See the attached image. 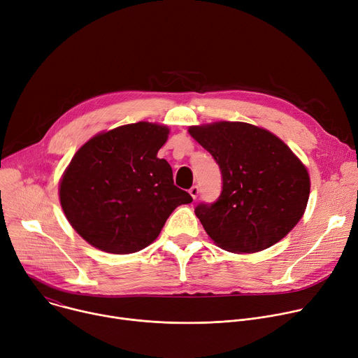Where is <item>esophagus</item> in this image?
Segmentation results:
<instances>
[{
  "mask_svg": "<svg viewBox=\"0 0 358 358\" xmlns=\"http://www.w3.org/2000/svg\"><path fill=\"white\" fill-rule=\"evenodd\" d=\"M189 194H190V196L194 198V199H196L198 198V195H199V187L195 185V186H192L190 189H189Z\"/></svg>",
  "mask_w": 358,
  "mask_h": 358,
  "instance_id": "34e87169",
  "label": "esophagus"
}]
</instances>
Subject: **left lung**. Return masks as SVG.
<instances>
[{"instance_id": "1", "label": "left lung", "mask_w": 358, "mask_h": 358, "mask_svg": "<svg viewBox=\"0 0 358 358\" xmlns=\"http://www.w3.org/2000/svg\"><path fill=\"white\" fill-rule=\"evenodd\" d=\"M189 133L221 169V195L195 208L217 246L238 254L258 252L298 224L307 208L310 176L281 139L242 122L192 126Z\"/></svg>"}]
</instances>
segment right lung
I'll return each instance as SVG.
<instances>
[{"label": "right lung", "instance_id": "1", "mask_svg": "<svg viewBox=\"0 0 358 358\" xmlns=\"http://www.w3.org/2000/svg\"><path fill=\"white\" fill-rule=\"evenodd\" d=\"M169 129L139 122L96 134L73 156L60 203L76 232L97 250L131 254L150 245L169 215L192 202L157 157Z\"/></svg>", "mask_w": 358, "mask_h": 358}]
</instances>
